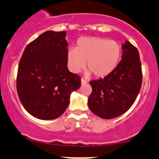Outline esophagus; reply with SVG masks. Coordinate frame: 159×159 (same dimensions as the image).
<instances>
[{
	"label": "esophagus",
	"instance_id": "34e87169",
	"mask_svg": "<svg viewBox=\"0 0 159 159\" xmlns=\"http://www.w3.org/2000/svg\"><path fill=\"white\" fill-rule=\"evenodd\" d=\"M86 83H88V81H87V80H85L84 79H81V84L82 85H85V84H86Z\"/></svg>",
	"mask_w": 159,
	"mask_h": 159
}]
</instances>
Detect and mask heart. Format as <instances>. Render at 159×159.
<instances>
[{
	"instance_id": "heart-1",
	"label": "heart",
	"mask_w": 159,
	"mask_h": 159,
	"mask_svg": "<svg viewBox=\"0 0 159 159\" xmlns=\"http://www.w3.org/2000/svg\"><path fill=\"white\" fill-rule=\"evenodd\" d=\"M122 48L117 42L94 37H81L76 49L67 52V64L70 70L78 73L85 66L87 75L97 77L107 76L116 67L120 59Z\"/></svg>"
}]
</instances>
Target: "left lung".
<instances>
[{
    "label": "left lung",
    "instance_id": "8db88e82",
    "mask_svg": "<svg viewBox=\"0 0 159 159\" xmlns=\"http://www.w3.org/2000/svg\"><path fill=\"white\" fill-rule=\"evenodd\" d=\"M122 60L103 79L90 81L92 88L88 105L102 119H110L125 113L136 100L142 84L140 55L129 41L122 44Z\"/></svg>",
    "mask_w": 159,
    "mask_h": 159
}]
</instances>
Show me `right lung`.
I'll use <instances>...</instances> for the list:
<instances>
[{"label": "right lung", "instance_id": "add662e5", "mask_svg": "<svg viewBox=\"0 0 159 159\" xmlns=\"http://www.w3.org/2000/svg\"><path fill=\"white\" fill-rule=\"evenodd\" d=\"M65 31H47L25 49L18 68L16 89L25 109L35 118L59 117L70 94L81 85L78 75L67 68Z\"/></svg>", "mask_w": 159, "mask_h": 159}]
</instances>
